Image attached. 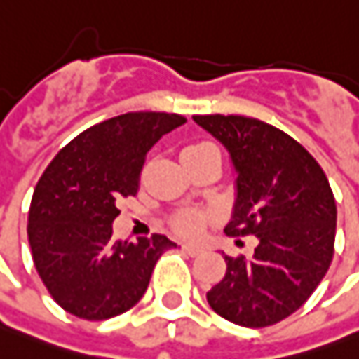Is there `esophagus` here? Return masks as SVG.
<instances>
[{"instance_id": "34e87169", "label": "esophagus", "mask_w": 359, "mask_h": 359, "mask_svg": "<svg viewBox=\"0 0 359 359\" xmlns=\"http://www.w3.org/2000/svg\"><path fill=\"white\" fill-rule=\"evenodd\" d=\"M180 248H182L187 255H191V257H196V255H200L201 252H203L200 245H194V243H182Z\"/></svg>"}]
</instances>
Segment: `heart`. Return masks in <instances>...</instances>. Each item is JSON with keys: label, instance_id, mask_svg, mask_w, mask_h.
Wrapping results in <instances>:
<instances>
[{"label": "heart", "instance_id": "1", "mask_svg": "<svg viewBox=\"0 0 359 359\" xmlns=\"http://www.w3.org/2000/svg\"><path fill=\"white\" fill-rule=\"evenodd\" d=\"M205 147H214L208 142H198V144H189L184 149V154H191V151H200V149H205ZM214 217V214H205V212H198V210H187V212H182L177 214L172 219V228L175 233L184 236V238H196L198 233H201V229L205 226V222Z\"/></svg>", "mask_w": 359, "mask_h": 359}]
</instances>
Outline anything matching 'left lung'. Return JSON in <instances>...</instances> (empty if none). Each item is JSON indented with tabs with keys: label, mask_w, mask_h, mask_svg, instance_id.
I'll list each match as a JSON object with an SVG mask.
<instances>
[{
	"label": "left lung",
	"mask_w": 359,
	"mask_h": 359,
	"mask_svg": "<svg viewBox=\"0 0 359 359\" xmlns=\"http://www.w3.org/2000/svg\"><path fill=\"white\" fill-rule=\"evenodd\" d=\"M194 119L228 147L238 172L236 210L224 231L257 238L250 259L224 255L228 269L208 304L243 327L278 324L308 302L330 269L334 191L322 165L285 131L245 116Z\"/></svg>",
	"instance_id": "obj_1"
}]
</instances>
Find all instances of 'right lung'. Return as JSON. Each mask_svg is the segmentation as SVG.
Returning <instances> with one entry per match:
<instances>
[{"instance_id":"add662e5","label":"right lung","mask_w":359,"mask_h":359,"mask_svg":"<svg viewBox=\"0 0 359 359\" xmlns=\"http://www.w3.org/2000/svg\"><path fill=\"white\" fill-rule=\"evenodd\" d=\"M186 123L180 114L130 111L81 131L41 173L27 214L35 269L49 296L76 318L100 322L133 308L161 254V233L114 240L118 201L135 196L147 151Z\"/></svg>"}]
</instances>
